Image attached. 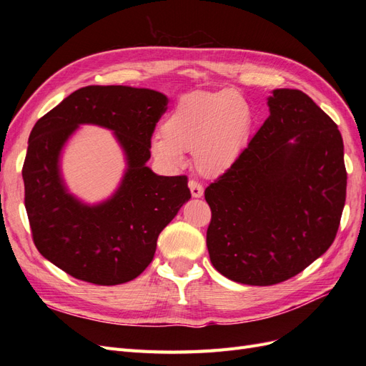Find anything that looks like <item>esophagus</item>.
<instances>
[{"label":"esophagus","instance_id":"1","mask_svg":"<svg viewBox=\"0 0 366 366\" xmlns=\"http://www.w3.org/2000/svg\"><path fill=\"white\" fill-rule=\"evenodd\" d=\"M189 189H191V194H192L194 198L203 197V186H202L200 183H198V182L191 180V182H189Z\"/></svg>","mask_w":366,"mask_h":366}]
</instances>
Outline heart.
<instances>
[{
	"mask_svg": "<svg viewBox=\"0 0 366 366\" xmlns=\"http://www.w3.org/2000/svg\"><path fill=\"white\" fill-rule=\"evenodd\" d=\"M253 128L250 104L234 90L183 96L151 142L160 163L180 166L192 152L195 169L206 177L224 174L247 147Z\"/></svg>",
	"mask_w": 366,
	"mask_h": 366,
	"instance_id": "obj_1",
	"label": "heart"
}]
</instances>
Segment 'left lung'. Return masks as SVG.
Instances as JSON below:
<instances>
[{
    "label": "left lung",
    "mask_w": 366,
    "mask_h": 366,
    "mask_svg": "<svg viewBox=\"0 0 366 366\" xmlns=\"http://www.w3.org/2000/svg\"><path fill=\"white\" fill-rule=\"evenodd\" d=\"M270 116L239 159L210 183L206 244L230 281L273 285L293 278L336 238L347 197L343 140L299 90L267 97Z\"/></svg>",
    "instance_id": "obj_1"
}]
</instances>
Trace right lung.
Segmentation results:
<instances>
[{
    "label": "right lung",
    "instance_id": "add662e5",
    "mask_svg": "<svg viewBox=\"0 0 366 366\" xmlns=\"http://www.w3.org/2000/svg\"><path fill=\"white\" fill-rule=\"evenodd\" d=\"M166 105L168 97L149 88L90 85L33 127L23 166L33 242L73 278L97 285L137 278L154 258L160 232L191 198L186 175L163 177L147 166ZM81 124L113 130L127 160L117 192L97 205L70 194L60 174L61 149Z\"/></svg>",
    "mask_w": 366,
    "mask_h": 366
}]
</instances>
